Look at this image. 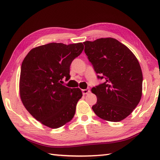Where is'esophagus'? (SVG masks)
<instances>
[{
  "label": "esophagus",
  "instance_id": "esophagus-1",
  "mask_svg": "<svg viewBox=\"0 0 160 160\" xmlns=\"http://www.w3.org/2000/svg\"><path fill=\"white\" fill-rule=\"evenodd\" d=\"M82 93H83V95H87V94H88V93H89L90 92V90H89V89H82Z\"/></svg>",
  "mask_w": 160,
  "mask_h": 160
}]
</instances>
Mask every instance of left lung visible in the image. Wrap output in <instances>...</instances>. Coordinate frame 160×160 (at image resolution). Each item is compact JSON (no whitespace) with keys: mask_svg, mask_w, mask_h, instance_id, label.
Here are the masks:
<instances>
[{"mask_svg":"<svg viewBox=\"0 0 160 160\" xmlns=\"http://www.w3.org/2000/svg\"><path fill=\"white\" fill-rule=\"evenodd\" d=\"M83 43L98 78L105 79L104 83L91 89L97 96L93 111L104 120H123L142 98L143 76L137 58L127 46L113 38Z\"/></svg>","mask_w":160,"mask_h":160,"instance_id":"obj_1","label":"left lung"}]
</instances>
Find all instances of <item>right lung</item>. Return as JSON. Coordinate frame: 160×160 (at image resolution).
Wrapping results in <instances>:
<instances>
[{
	"mask_svg": "<svg viewBox=\"0 0 160 160\" xmlns=\"http://www.w3.org/2000/svg\"><path fill=\"white\" fill-rule=\"evenodd\" d=\"M83 49L82 42H52L33 48L22 61L20 99L29 113L47 127H62L74 116L82 91L62 83L64 78H70L71 64Z\"/></svg>",
	"mask_w": 160,
	"mask_h": 160,
	"instance_id": "1",
	"label": "right lung"
}]
</instances>
